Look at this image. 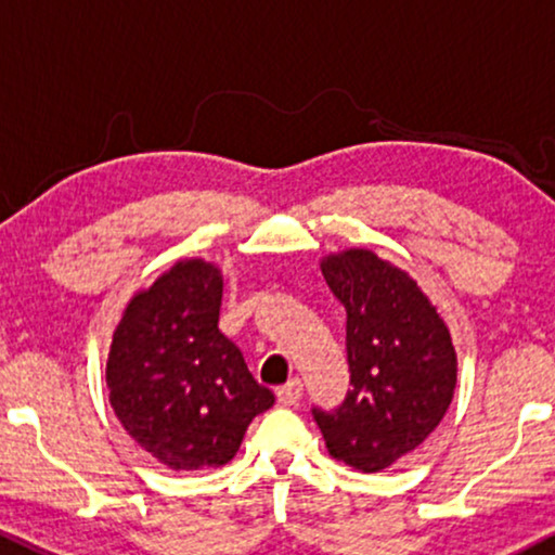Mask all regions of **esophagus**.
I'll list each match as a JSON object with an SVG mask.
<instances>
[{"instance_id": "1", "label": "esophagus", "mask_w": 555, "mask_h": 555, "mask_svg": "<svg viewBox=\"0 0 555 555\" xmlns=\"http://www.w3.org/2000/svg\"><path fill=\"white\" fill-rule=\"evenodd\" d=\"M276 399H279V404H284V406H297L299 399H302V384H299L297 378L289 380L286 386L276 388Z\"/></svg>"}]
</instances>
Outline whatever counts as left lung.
<instances>
[{
	"label": "left lung",
	"instance_id": "obj_1",
	"mask_svg": "<svg viewBox=\"0 0 555 555\" xmlns=\"http://www.w3.org/2000/svg\"><path fill=\"white\" fill-rule=\"evenodd\" d=\"M347 310L349 391L339 406H313L334 460L380 473L436 430L456 386L449 328L420 286L371 250L321 263Z\"/></svg>",
	"mask_w": 555,
	"mask_h": 555
}]
</instances>
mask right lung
<instances>
[{"label":"right lung","mask_w":555,"mask_h":555,"mask_svg":"<svg viewBox=\"0 0 555 555\" xmlns=\"http://www.w3.org/2000/svg\"><path fill=\"white\" fill-rule=\"evenodd\" d=\"M221 289L216 266L182 260L130 299L114 331L106 362L114 415L169 469L227 464L253 417L276 401L219 331Z\"/></svg>","instance_id":"add662e5"}]
</instances>
